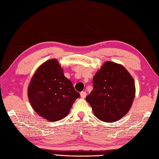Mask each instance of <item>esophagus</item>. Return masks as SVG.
<instances>
[{
    "instance_id": "34e87169",
    "label": "esophagus",
    "mask_w": 159,
    "mask_h": 159,
    "mask_svg": "<svg viewBox=\"0 0 159 159\" xmlns=\"http://www.w3.org/2000/svg\"><path fill=\"white\" fill-rule=\"evenodd\" d=\"M80 96H81V98H85L86 96V92H85V91L81 92V93H80Z\"/></svg>"
}]
</instances>
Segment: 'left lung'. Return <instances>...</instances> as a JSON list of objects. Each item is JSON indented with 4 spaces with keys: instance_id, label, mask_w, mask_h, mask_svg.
<instances>
[{
    "instance_id": "1",
    "label": "left lung",
    "mask_w": 159,
    "mask_h": 159,
    "mask_svg": "<svg viewBox=\"0 0 159 159\" xmlns=\"http://www.w3.org/2000/svg\"><path fill=\"white\" fill-rule=\"evenodd\" d=\"M93 84L92 92L86 99L97 118L111 123L127 114L135 96V84L124 66L106 61L94 75Z\"/></svg>"
}]
</instances>
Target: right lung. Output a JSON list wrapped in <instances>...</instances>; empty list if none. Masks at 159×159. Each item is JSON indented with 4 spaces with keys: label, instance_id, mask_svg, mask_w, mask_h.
I'll use <instances>...</instances> for the list:
<instances>
[{
    "label": "right lung",
    "instance_id": "add662e5",
    "mask_svg": "<svg viewBox=\"0 0 159 159\" xmlns=\"http://www.w3.org/2000/svg\"><path fill=\"white\" fill-rule=\"evenodd\" d=\"M80 97L56 59L45 61L38 68L28 88V98L32 108L51 122L65 117Z\"/></svg>",
    "mask_w": 159,
    "mask_h": 159
}]
</instances>
